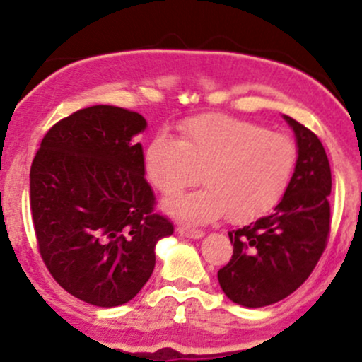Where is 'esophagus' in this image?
<instances>
[{"label":"esophagus","mask_w":362,"mask_h":362,"mask_svg":"<svg viewBox=\"0 0 362 362\" xmlns=\"http://www.w3.org/2000/svg\"><path fill=\"white\" fill-rule=\"evenodd\" d=\"M177 233L182 236H187V238H201L204 235V231L197 230V228L190 226H177Z\"/></svg>","instance_id":"1"}]
</instances>
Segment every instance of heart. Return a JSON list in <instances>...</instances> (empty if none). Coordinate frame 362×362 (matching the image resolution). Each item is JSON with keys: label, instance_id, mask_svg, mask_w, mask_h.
<instances>
[{"label": "heart", "instance_id": "obj_1", "mask_svg": "<svg viewBox=\"0 0 362 362\" xmlns=\"http://www.w3.org/2000/svg\"><path fill=\"white\" fill-rule=\"evenodd\" d=\"M298 148L262 124L207 114L178 127V141L160 132L144 149V173L160 194L175 195L202 180L207 187L165 202L177 218L204 223L228 213L233 223L260 218L279 204L294 175Z\"/></svg>", "mask_w": 362, "mask_h": 362}]
</instances>
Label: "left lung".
Listing matches in <instances>:
<instances>
[{
	"label": "left lung",
	"mask_w": 362,
	"mask_h": 362,
	"mask_svg": "<svg viewBox=\"0 0 362 362\" xmlns=\"http://www.w3.org/2000/svg\"><path fill=\"white\" fill-rule=\"evenodd\" d=\"M298 141V161L272 214L230 231L233 255L218 271L228 298L248 308L272 305L310 277L330 235V163L322 141L284 115Z\"/></svg>",
	"instance_id": "left-lung-1"
}]
</instances>
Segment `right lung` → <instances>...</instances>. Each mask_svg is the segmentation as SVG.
I'll use <instances>...</instances> for the list:
<instances>
[{
  "mask_svg": "<svg viewBox=\"0 0 362 362\" xmlns=\"http://www.w3.org/2000/svg\"><path fill=\"white\" fill-rule=\"evenodd\" d=\"M138 112L93 105L49 129L30 168L37 247L57 284L112 308L131 301L155 269V245L173 233L144 178Z\"/></svg>",
  "mask_w": 362,
  "mask_h": 362,
  "instance_id": "1",
  "label": "right lung"
}]
</instances>
